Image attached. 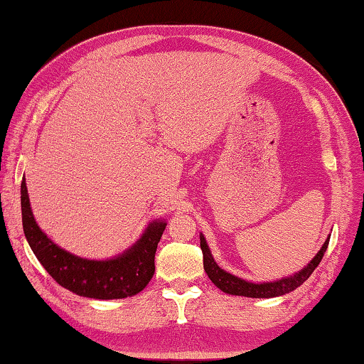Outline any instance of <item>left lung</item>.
<instances>
[{
    "label": "left lung",
    "instance_id": "8db88e82",
    "mask_svg": "<svg viewBox=\"0 0 364 364\" xmlns=\"http://www.w3.org/2000/svg\"><path fill=\"white\" fill-rule=\"evenodd\" d=\"M329 245V237L326 239V242L323 244L321 250L318 252L316 257L306 264V267L295 273L291 278H284L274 282H263V284H255V282H247L237 276H232L230 273H226L225 269H221L217 263H215L213 257L210 254V249L205 242L204 236L200 234V249L202 254H204V269L208 278L213 282L215 286L226 294L231 295H244V297H252V299H269V297H278V295H284L289 294L297 289L299 286L304 284V282L310 278L313 271L319 264V262L323 260L324 252Z\"/></svg>",
    "mask_w": 364,
    "mask_h": 364
}]
</instances>
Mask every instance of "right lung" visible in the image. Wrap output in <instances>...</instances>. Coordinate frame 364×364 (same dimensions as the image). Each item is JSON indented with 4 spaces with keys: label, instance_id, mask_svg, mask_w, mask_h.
Segmentation results:
<instances>
[{
    "label": "right lung",
    "instance_id": "obj_1",
    "mask_svg": "<svg viewBox=\"0 0 364 364\" xmlns=\"http://www.w3.org/2000/svg\"><path fill=\"white\" fill-rule=\"evenodd\" d=\"M22 226L30 249L49 276L80 297L110 300L125 299L143 291L156 271L154 257L167 223L154 221L139 241L112 260H86L58 247L33 218L26 178L21 184Z\"/></svg>",
    "mask_w": 364,
    "mask_h": 364
}]
</instances>
